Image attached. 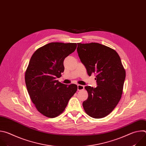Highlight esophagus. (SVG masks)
I'll use <instances>...</instances> for the list:
<instances>
[{
    "mask_svg": "<svg viewBox=\"0 0 146 146\" xmlns=\"http://www.w3.org/2000/svg\"><path fill=\"white\" fill-rule=\"evenodd\" d=\"M84 89V86H82V85H77V90L78 91H80V90H82Z\"/></svg>",
    "mask_w": 146,
    "mask_h": 146,
    "instance_id": "1",
    "label": "esophagus"
}]
</instances>
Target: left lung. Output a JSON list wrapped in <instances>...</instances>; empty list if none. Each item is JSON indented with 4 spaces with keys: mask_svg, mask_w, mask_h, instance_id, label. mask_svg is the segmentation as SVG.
<instances>
[{
    "mask_svg": "<svg viewBox=\"0 0 146 146\" xmlns=\"http://www.w3.org/2000/svg\"><path fill=\"white\" fill-rule=\"evenodd\" d=\"M78 56L90 76L96 74L97 87L86 86L88 99L82 106L86 113L95 118L109 115L121 99L126 73L117 52L97 43H77Z\"/></svg>",
    "mask_w": 146,
    "mask_h": 146,
    "instance_id": "left-lung-1",
    "label": "left lung"
}]
</instances>
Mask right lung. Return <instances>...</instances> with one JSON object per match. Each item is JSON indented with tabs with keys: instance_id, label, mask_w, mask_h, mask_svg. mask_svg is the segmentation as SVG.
Masks as SVG:
<instances>
[{
	"instance_id": "obj_1",
	"label": "right lung",
	"mask_w": 146,
	"mask_h": 146,
	"mask_svg": "<svg viewBox=\"0 0 146 146\" xmlns=\"http://www.w3.org/2000/svg\"><path fill=\"white\" fill-rule=\"evenodd\" d=\"M77 47L76 43H50L32 55L25 80L29 96L37 110L54 118L63 112L77 86L66 85L57 80L64 72V60Z\"/></svg>"
}]
</instances>
